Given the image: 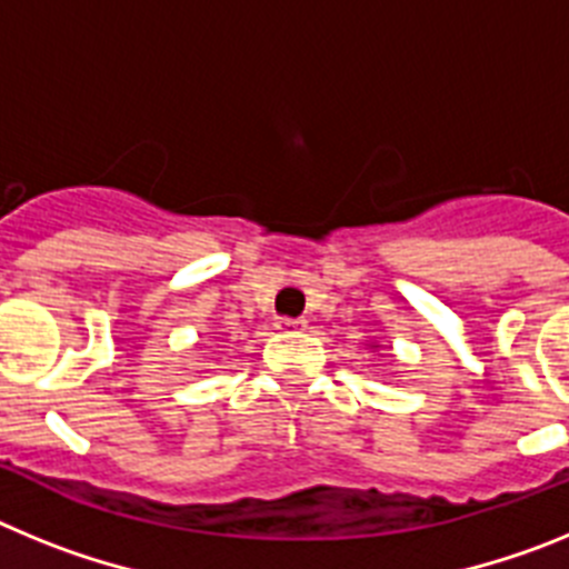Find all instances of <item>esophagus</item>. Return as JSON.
<instances>
[{"mask_svg":"<svg viewBox=\"0 0 569 569\" xmlns=\"http://www.w3.org/2000/svg\"><path fill=\"white\" fill-rule=\"evenodd\" d=\"M305 325H308V321L301 319V316L299 319H290V316H284V319L279 321V328L288 330V333H299V330H305Z\"/></svg>","mask_w":569,"mask_h":569,"instance_id":"1","label":"esophagus"}]
</instances>
